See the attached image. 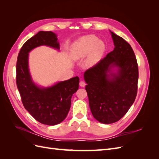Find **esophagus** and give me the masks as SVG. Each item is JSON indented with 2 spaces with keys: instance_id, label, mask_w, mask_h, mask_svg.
<instances>
[{
  "instance_id": "obj_1",
  "label": "esophagus",
  "mask_w": 159,
  "mask_h": 159,
  "mask_svg": "<svg viewBox=\"0 0 159 159\" xmlns=\"http://www.w3.org/2000/svg\"><path fill=\"white\" fill-rule=\"evenodd\" d=\"M80 85L81 86V87H85V82L84 81H80Z\"/></svg>"
}]
</instances>
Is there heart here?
<instances>
[{"instance_id": "heart-1", "label": "heart", "mask_w": 159, "mask_h": 159, "mask_svg": "<svg viewBox=\"0 0 159 159\" xmlns=\"http://www.w3.org/2000/svg\"><path fill=\"white\" fill-rule=\"evenodd\" d=\"M105 50V45L94 35L81 38L74 44V52L77 57H82L89 54L87 64L93 66L102 58Z\"/></svg>"}]
</instances>
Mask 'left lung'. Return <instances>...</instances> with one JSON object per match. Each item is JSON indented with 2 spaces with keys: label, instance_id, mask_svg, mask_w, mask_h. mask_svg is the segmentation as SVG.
Masks as SVG:
<instances>
[{
  "label": "left lung",
  "instance_id": "left-lung-1",
  "mask_svg": "<svg viewBox=\"0 0 159 159\" xmlns=\"http://www.w3.org/2000/svg\"><path fill=\"white\" fill-rule=\"evenodd\" d=\"M114 50L86 70L84 79L93 117L105 124L118 121L135 100L139 79L138 64L132 48L123 38L111 32ZM117 66V74L107 73Z\"/></svg>",
  "mask_w": 159,
  "mask_h": 159
}]
</instances>
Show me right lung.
Segmentation results:
<instances>
[{"mask_svg": "<svg viewBox=\"0 0 159 159\" xmlns=\"http://www.w3.org/2000/svg\"><path fill=\"white\" fill-rule=\"evenodd\" d=\"M42 45L60 48L57 38L51 31H40L28 39L19 52L16 82L22 104L36 121L47 125L63 121L68 115L72 95L79 88L78 76L48 88H40L32 81L28 65V52Z\"/></svg>", "mask_w": 159, "mask_h": 159, "instance_id": "right-lung-1", "label": "right lung"}]
</instances>
